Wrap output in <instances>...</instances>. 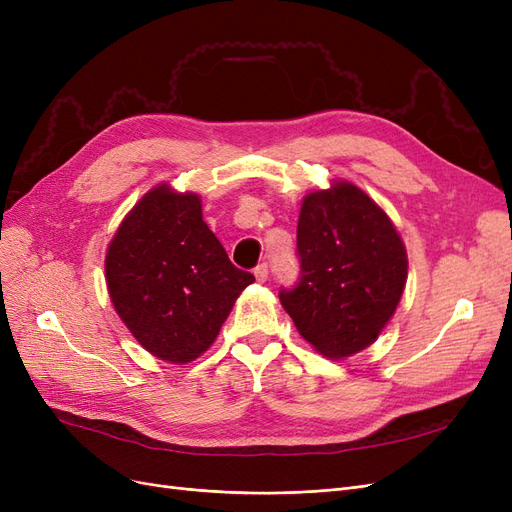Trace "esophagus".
<instances>
[{
	"label": "esophagus",
	"mask_w": 512,
	"mask_h": 512,
	"mask_svg": "<svg viewBox=\"0 0 512 512\" xmlns=\"http://www.w3.org/2000/svg\"><path fill=\"white\" fill-rule=\"evenodd\" d=\"M254 275H256V280H258V282H267V277H269V267H267V262H260V265L254 269Z\"/></svg>",
	"instance_id": "obj_1"
}]
</instances>
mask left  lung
Listing matches in <instances>:
<instances>
[{
  "instance_id": "1",
  "label": "left lung",
  "mask_w": 512,
  "mask_h": 512,
  "mask_svg": "<svg viewBox=\"0 0 512 512\" xmlns=\"http://www.w3.org/2000/svg\"><path fill=\"white\" fill-rule=\"evenodd\" d=\"M301 277L280 301L305 342L329 359L374 344L399 305L408 254L393 222L361 188L337 181L303 198Z\"/></svg>"
}]
</instances>
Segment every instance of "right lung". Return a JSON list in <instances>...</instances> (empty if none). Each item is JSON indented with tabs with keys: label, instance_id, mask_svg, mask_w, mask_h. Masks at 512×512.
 Instances as JSON below:
<instances>
[{
	"label": "right lung",
	"instance_id": "obj_1",
	"mask_svg": "<svg viewBox=\"0 0 512 512\" xmlns=\"http://www.w3.org/2000/svg\"><path fill=\"white\" fill-rule=\"evenodd\" d=\"M106 286L115 312L147 352L198 359L254 275L232 265L203 222L200 196L162 183L123 218L108 245Z\"/></svg>",
	"mask_w": 512,
	"mask_h": 512
}]
</instances>
